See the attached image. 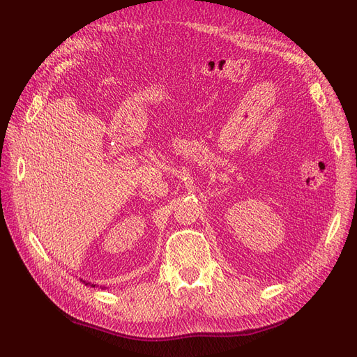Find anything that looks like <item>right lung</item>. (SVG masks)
I'll return each instance as SVG.
<instances>
[{
	"label": "right lung",
	"instance_id": "1",
	"mask_svg": "<svg viewBox=\"0 0 357 357\" xmlns=\"http://www.w3.org/2000/svg\"><path fill=\"white\" fill-rule=\"evenodd\" d=\"M83 283H84V282H83ZM86 284H91V283H86ZM91 286H92V287H95V284H91Z\"/></svg>",
	"mask_w": 357,
	"mask_h": 357
}]
</instances>
